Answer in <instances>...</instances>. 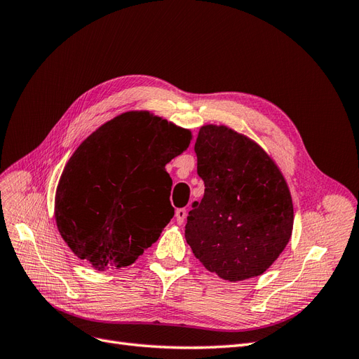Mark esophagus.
<instances>
[{
    "instance_id": "34e87169",
    "label": "esophagus",
    "mask_w": 359,
    "mask_h": 359,
    "mask_svg": "<svg viewBox=\"0 0 359 359\" xmlns=\"http://www.w3.org/2000/svg\"><path fill=\"white\" fill-rule=\"evenodd\" d=\"M186 217H187V210L186 208H180V210L175 211V219H177L178 224H182L184 222H186Z\"/></svg>"
}]
</instances>
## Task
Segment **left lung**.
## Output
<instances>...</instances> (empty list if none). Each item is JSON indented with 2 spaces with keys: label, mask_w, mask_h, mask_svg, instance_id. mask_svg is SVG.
<instances>
[{
  "label": "left lung",
  "mask_w": 359,
  "mask_h": 359,
  "mask_svg": "<svg viewBox=\"0 0 359 359\" xmlns=\"http://www.w3.org/2000/svg\"><path fill=\"white\" fill-rule=\"evenodd\" d=\"M194 153L205 193L187 215V244L223 280L260 276L292 235L293 205L283 175L257 144L224 126L202 127Z\"/></svg>",
  "instance_id": "left-lung-1"
}]
</instances>
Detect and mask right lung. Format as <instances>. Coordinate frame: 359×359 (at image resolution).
Segmentation results:
<instances>
[{"instance_id":"right-lung-1","label":"right lung","mask_w":359,"mask_h":359,"mask_svg":"<svg viewBox=\"0 0 359 359\" xmlns=\"http://www.w3.org/2000/svg\"><path fill=\"white\" fill-rule=\"evenodd\" d=\"M189 130L149 112L119 115L86 137L62 170L55 219L62 240L97 268L132 265L175 214L165 166Z\"/></svg>"}]
</instances>
